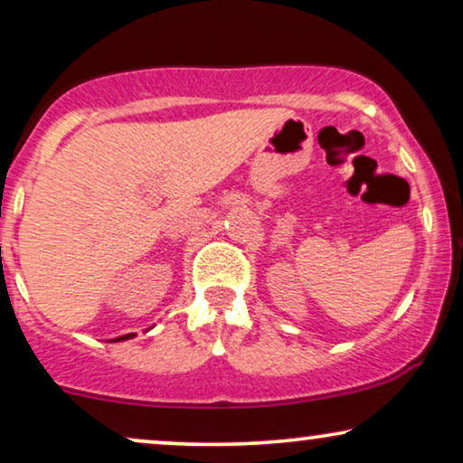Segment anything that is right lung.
<instances>
[{"label": "right lung", "instance_id": "obj_1", "mask_svg": "<svg viewBox=\"0 0 463 463\" xmlns=\"http://www.w3.org/2000/svg\"><path fill=\"white\" fill-rule=\"evenodd\" d=\"M148 330H150V327H148ZM133 336H136V334H122V336H116V338H111V341H114V343H118V341H129V338H133Z\"/></svg>", "mask_w": 463, "mask_h": 463}]
</instances>
